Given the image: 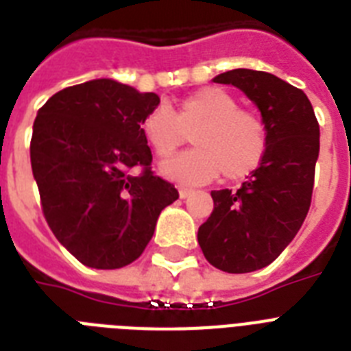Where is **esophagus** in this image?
<instances>
[{
	"instance_id": "1",
	"label": "esophagus",
	"mask_w": 351,
	"mask_h": 351,
	"mask_svg": "<svg viewBox=\"0 0 351 351\" xmlns=\"http://www.w3.org/2000/svg\"><path fill=\"white\" fill-rule=\"evenodd\" d=\"M178 193H180V198H187L193 193V189L191 187H180V189H178Z\"/></svg>"
}]
</instances>
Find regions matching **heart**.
I'll return each mask as SVG.
<instances>
[{
    "instance_id": "obj_1",
    "label": "heart",
    "mask_w": 351,
    "mask_h": 351,
    "mask_svg": "<svg viewBox=\"0 0 351 351\" xmlns=\"http://www.w3.org/2000/svg\"><path fill=\"white\" fill-rule=\"evenodd\" d=\"M193 132L195 149L162 165L169 180L206 184L224 173L242 180L258 169L267 151L266 123L256 112L240 109L239 101L220 87H204L178 101L175 111L158 106L142 120L143 140L154 156L167 158Z\"/></svg>"
}]
</instances>
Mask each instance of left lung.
Masks as SVG:
<instances>
[{"instance_id":"8db88e82","label":"left lung","mask_w":351,"mask_h":351,"mask_svg":"<svg viewBox=\"0 0 351 351\" xmlns=\"http://www.w3.org/2000/svg\"><path fill=\"white\" fill-rule=\"evenodd\" d=\"M215 82L234 85L255 101L266 123L267 151L237 191H211L215 208L198 228V244L222 271H256L282 253L308 215L319 121L302 90L269 73L233 69Z\"/></svg>"}]
</instances>
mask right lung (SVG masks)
Masks as SVG:
<instances>
[{"instance_id":"add662e5","label":"right lung","mask_w":351,"mask_h":351,"mask_svg":"<svg viewBox=\"0 0 351 351\" xmlns=\"http://www.w3.org/2000/svg\"><path fill=\"white\" fill-rule=\"evenodd\" d=\"M158 104L154 93L101 78L60 90L38 111L30 164L41 211L85 266L118 269L136 261L162 209L178 198L175 186L151 171L140 127Z\"/></svg>"}]
</instances>
